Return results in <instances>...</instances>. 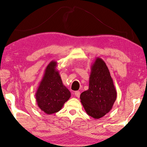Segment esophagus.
<instances>
[{"label": "esophagus", "instance_id": "1", "mask_svg": "<svg viewBox=\"0 0 147 147\" xmlns=\"http://www.w3.org/2000/svg\"><path fill=\"white\" fill-rule=\"evenodd\" d=\"M74 94H75V96H76L77 97H79V96H80V92L76 91V92H74Z\"/></svg>", "mask_w": 147, "mask_h": 147}]
</instances>
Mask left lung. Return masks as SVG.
Instances as JSON below:
<instances>
[{
    "label": "left lung",
    "instance_id": "8db88e82",
    "mask_svg": "<svg viewBox=\"0 0 147 147\" xmlns=\"http://www.w3.org/2000/svg\"><path fill=\"white\" fill-rule=\"evenodd\" d=\"M117 91L106 63L96 57L91 66L89 88L81 93V102L86 114L98 119L112 110Z\"/></svg>",
    "mask_w": 147,
    "mask_h": 147
}]
</instances>
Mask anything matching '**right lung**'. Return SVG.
Returning a JSON list of instances; mask_svg holds the SVG:
<instances>
[{
  "mask_svg": "<svg viewBox=\"0 0 147 147\" xmlns=\"http://www.w3.org/2000/svg\"><path fill=\"white\" fill-rule=\"evenodd\" d=\"M57 66V63L55 61L48 64L35 93L38 108L48 115L61 110L71 97L70 92L63 83Z\"/></svg>",
  "mask_w": 147,
  "mask_h": 147,
  "instance_id": "right-lung-1",
  "label": "right lung"
}]
</instances>
